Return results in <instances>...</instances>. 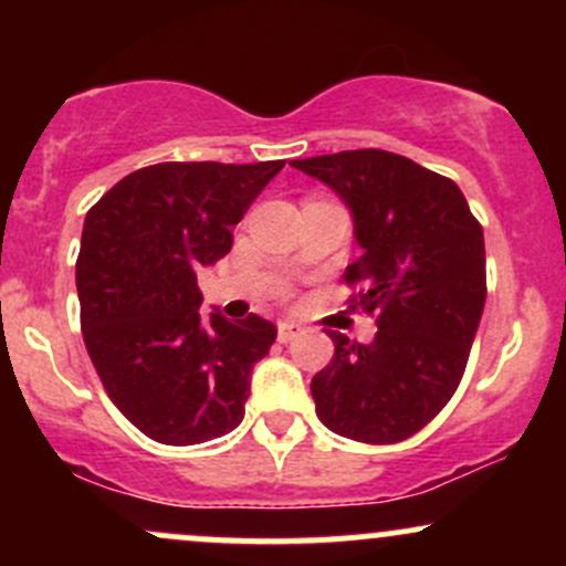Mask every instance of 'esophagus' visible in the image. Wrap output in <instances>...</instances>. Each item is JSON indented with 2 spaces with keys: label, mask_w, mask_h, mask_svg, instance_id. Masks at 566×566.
<instances>
[{
  "label": "esophagus",
  "mask_w": 566,
  "mask_h": 566,
  "mask_svg": "<svg viewBox=\"0 0 566 566\" xmlns=\"http://www.w3.org/2000/svg\"><path fill=\"white\" fill-rule=\"evenodd\" d=\"M297 335H301V329H297L295 324H287V322L279 324V335H276L279 343H292Z\"/></svg>",
  "instance_id": "34e87169"
}]
</instances>
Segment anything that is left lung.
Instances as JSON below:
<instances>
[{"label":"left lung","instance_id":"obj_1","mask_svg":"<svg viewBox=\"0 0 566 566\" xmlns=\"http://www.w3.org/2000/svg\"><path fill=\"white\" fill-rule=\"evenodd\" d=\"M354 212L361 258L350 311L378 322L369 346L329 329L333 361L311 396L329 431L396 444L444 409L463 380L486 297L482 223L454 180L380 148L295 159Z\"/></svg>","mask_w":566,"mask_h":566}]
</instances>
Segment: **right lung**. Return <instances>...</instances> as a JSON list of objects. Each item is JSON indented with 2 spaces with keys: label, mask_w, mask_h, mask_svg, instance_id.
<instances>
[{
  "label": "right lung",
  "mask_w": 566,
  "mask_h": 566,
  "mask_svg": "<svg viewBox=\"0 0 566 566\" xmlns=\"http://www.w3.org/2000/svg\"><path fill=\"white\" fill-rule=\"evenodd\" d=\"M282 167L161 161L122 178L84 218V346L108 399L159 444H201L242 423L276 327L255 314L201 319L197 271L229 255L231 229Z\"/></svg>",
  "instance_id": "right-lung-1"
}]
</instances>
